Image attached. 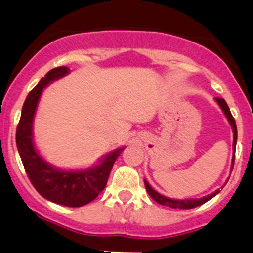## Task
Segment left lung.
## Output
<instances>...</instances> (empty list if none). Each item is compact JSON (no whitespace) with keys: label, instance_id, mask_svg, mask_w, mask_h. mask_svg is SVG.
<instances>
[{"label":"left lung","instance_id":"8db88e82","mask_svg":"<svg viewBox=\"0 0 253 253\" xmlns=\"http://www.w3.org/2000/svg\"><path fill=\"white\" fill-rule=\"evenodd\" d=\"M216 102L219 104V106L221 107V110L224 111L225 116L227 117L229 120L230 125L232 127V132H234V157H232V166H231V170L234 168V163H235V149H236V141H237V127H236V122H235V119L232 117L231 112H230L229 106H227L226 101L221 97H216ZM144 185H146L147 193L149 194V197L157 202L158 204L161 205H166V207L173 208V209H193V208H197L199 205H203L204 203H207L208 200H210L211 198H214L217 193H220V189H217L216 192H214L212 194L207 195V197H203L200 199H184V200H175V199H170V198L163 197L162 194H159L158 192H156L148 183L147 180H144Z\"/></svg>","mask_w":253,"mask_h":253}]
</instances>
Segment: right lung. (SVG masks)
Returning <instances> with one entry per match:
<instances>
[{"label": "right lung", "instance_id": "1", "mask_svg": "<svg viewBox=\"0 0 253 253\" xmlns=\"http://www.w3.org/2000/svg\"><path fill=\"white\" fill-rule=\"evenodd\" d=\"M69 73L67 67L51 69L32 90L22 107L21 120L16 131V143L26 173L37 192L49 202L78 208L89 204L106 186L110 171L125 148L111 152L96 167L85 170H60L46 163L33 143V119L39 97L49 83Z\"/></svg>", "mask_w": 253, "mask_h": 253}]
</instances>
